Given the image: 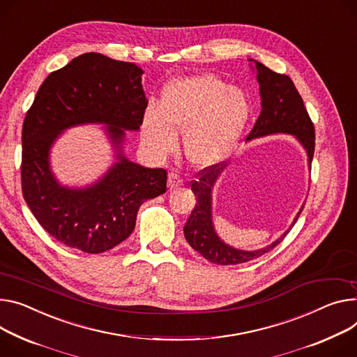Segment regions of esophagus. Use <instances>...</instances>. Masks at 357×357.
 Listing matches in <instances>:
<instances>
[{"label":"esophagus","mask_w":357,"mask_h":357,"mask_svg":"<svg viewBox=\"0 0 357 357\" xmlns=\"http://www.w3.org/2000/svg\"><path fill=\"white\" fill-rule=\"evenodd\" d=\"M169 188L170 190H173V188H177V187H180L181 184H183V180L176 174V173H170L169 174Z\"/></svg>","instance_id":"obj_1"}]
</instances>
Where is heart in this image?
<instances>
[{"label":"heart","instance_id":"obj_1","mask_svg":"<svg viewBox=\"0 0 357 357\" xmlns=\"http://www.w3.org/2000/svg\"><path fill=\"white\" fill-rule=\"evenodd\" d=\"M252 116L250 101L240 89L204 73L178 77L164 87L161 105L149 104L142 140L154 155H167L184 131V154L199 167H211L236 150Z\"/></svg>","mask_w":357,"mask_h":357}]
</instances>
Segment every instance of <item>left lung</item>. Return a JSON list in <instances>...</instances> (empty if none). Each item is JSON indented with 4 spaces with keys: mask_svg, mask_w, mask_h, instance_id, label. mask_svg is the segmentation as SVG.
Returning a JSON list of instances; mask_svg holds the SVG:
<instances>
[{
    "mask_svg": "<svg viewBox=\"0 0 357 357\" xmlns=\"http://www.w3.org/2000/svg\"><path fill=\"white\" fill-rule=\"evenodd\" d=\"M250 63H253L252 70L256 73V79L260 86L261 112L253 130L248 135V142L279 132L291 134L305 149L310 170L314 154V127L293 81L290 77L274 73L256 60H250ZM227 166L229 164H215V166L207 167L202 172L199 180L191 183V191L197 199V204L183 229L184 237L191 248L208 261L222 266L250 261L276 248L291 230L305 207H300L290 227L266 248L252 252L233 248L218 237L213 223V187Z\"/></svg>",
    "mask_w": 357,
    "mask_h": 357,
    "instance_id": "1",
    "label": "left lung"
}]
</instances>
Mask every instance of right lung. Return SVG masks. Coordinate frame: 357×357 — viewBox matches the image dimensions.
I'll return each instance as SVG.
<instances>
[{"label":"right lung","mask_w":357,"mask_h":357,"mask_svg":"<svg viewBox=\"0 0 357 357\" xmlns=\"http://www.w3.org/2000/svg\"><path fill=\"white\" fill-rule=\"evenodd\" d=\"M134 63L86 52L51 73L41 84L22 126V196L43 229L84 253H102L124 241L137 211L166 193L167 172L149 169L124 154L126 131H139L146 98ZM102 123L116 161L97 182L68 188L53 176L49 153L71 126Z\"/></svg>","instance_id":"1"}]
</instances>
